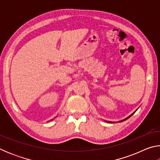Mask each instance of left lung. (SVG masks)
<instances>
[{"mask_svg": "<svg viewBox=\"0 0 160 160\" xmlns=\"http://www.w3.org/2000/svg\"><path fill=\"white\" fill-rule=\"evenodd\" d=\"M135 112H136V111H135ZM135 112H134L133 113H132V114H131V115H130L129 116H128V117H127V118H124V119H123V120H121V121H118V122H122V121H125V120H126V119H128V118H130V117H131V116H132V115H133L134 114V113H135ZM107 121V122H108V123H115V122H113V121Z\"/></svg>", "mask_w": 160, "mask_h": 160, "instance_id": "8db88e82", "label": "left lung"}]
</instances>
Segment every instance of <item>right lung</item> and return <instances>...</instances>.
<instances>
[{
	"instance_id": "right-lung-1",
	"label": "right lung",
	"mask_w": 160,
	"mask_h": 160,
	"mask_svg": "<svg viewBox=\"0 0 160 160\" xmlns=\"http://www.w3.org/2000/svg\"><path fill=\"white\" fill-rule=\"evenodd\" d=\"M51 120H53V119H51Z\"/></svg>"
}]
</instances>
